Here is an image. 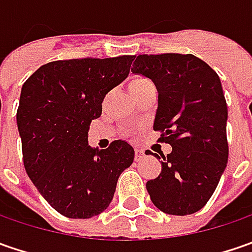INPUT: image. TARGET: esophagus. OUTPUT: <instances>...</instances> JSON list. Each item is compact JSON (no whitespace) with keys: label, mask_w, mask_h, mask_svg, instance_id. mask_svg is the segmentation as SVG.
Returning <instances> with one entry per match:
<instances>
[{"label":"esophagus","mask_w":252,"mask_h":252,"mask_svg":"<svg viewBox=\"0 0 252 252\" xmlns=\"http://www.w3.org/2000/svg\"><path fill=\"white\" fill-rule=\"evenodd\" d=\"M143 156H144L143 150H140V149H136V153H134V160L140 161L141 158H143Z\"/></svg>","instance_id":"esophagus-1"}]
</instances>
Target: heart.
<instances>
[{
    "label": "heart",
    "instance_id": "obj_1",
    "mask_svg": "<svg viewBox=\"0 0 252 252\" xmlns=\"http://www.w3.org/2000/svg\"><path fill=\"white\" fill-rule=\"evenodd\" d=\"M149 85H153L150 80L144 78V77H133L130 81H129V91H137V90H141V88H146Z\"/></svg>",
    "mask_w": 252,
    "mask_h": 252
}]
</instances>
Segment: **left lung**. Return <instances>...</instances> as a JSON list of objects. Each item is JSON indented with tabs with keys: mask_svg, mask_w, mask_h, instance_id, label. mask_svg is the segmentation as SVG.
<instances>
[{
	"mask_svg": "<svg viewBox=\"0 0 252 252\" xmlns=\"http://www.w3.org/2000/svg\"><path fill=\"white\" fill-rule=\"evenodd\" d=\"M131 73L150 78L158 91L154 130L171 144L161 172L146 184L154 206L185 216L206 205L228 158L227 105L218 74L193 54H140ZM146 154H150V151Z\"/></svg>",
	"mask_w": 252,
	"mask_h": 252,
	"instance_id": "8db88e82",
	"label": "left lung"
}]
</instances>
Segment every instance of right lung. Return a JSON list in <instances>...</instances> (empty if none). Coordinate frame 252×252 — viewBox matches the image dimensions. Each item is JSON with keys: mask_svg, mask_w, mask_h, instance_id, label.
I'll use <instances>...</instances> for the list:
<instances>
[{"mask_svg": "<svg viewBox=\"0 0 252 252\" xmlns=\"http://www.w3.org/2000/svg\"><path fill=\"white\" fill-rule=\"evenodd\" d=\"M134 56L59 60L24 84L16 125L26 174L63 216L90 219L112 202L118 179L134 160L127 141L92 149L88 130L108 92L127 78Z\"/></svg>", "mask_w": 252, "mask_h": 252, "instance_id": "add662e5", "label": "right lung"}]
</instances>
